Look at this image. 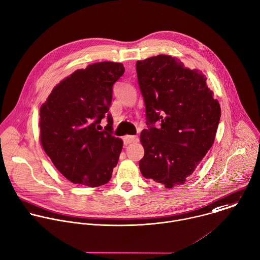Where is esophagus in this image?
Here are the masks:
<instances>
[{
	"instance_id": "obj_1",
	"label": "esophagus",
	"mask_w": 260,
	"mask_h": 260,
	"mask_svg": "<svg viewBox=\"0 0 260 260\" xmlns=\"http://www.w3.org/2000/svg\"><path fill=\"white\" fill-rule=\"evenodd\" d=\"M136 142H138V137H136V136H125L123 138V143L125 145H129V144H133Z\"/></svg>"
}]
</instances>
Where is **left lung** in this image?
Segmentation results:
<instances>
[{
    "instance_id": "8db88e82",
    "label": "left lung",
    "mask_w": 260,
    "mask_h": 260,
    "mask_svg": "<svg viewBox=\"0 0 260 260\" xmlns=\"http://www.w3.org/2000/svg\"><path fill=\"white\" fill-rule=\"evenodd\" d=\"M137 74L148 125L141 134L140 170L166 188L183 184L214 144L219 101L202 71L171 55L138 60Z\"/></svg>"
}]
</instances>
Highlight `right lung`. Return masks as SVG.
I'll return each instance as SVG.
<instances>
[{
	"mask_svg": "<svg viewBox=\"0 0 260 260\" xmlns=\"http://www.w3.org/2000/svg\"><path fill=\"white\" fill-rule=\"evenodd\" d=\"M120 62L101 61L60 81L40 107V143L55 168L75 184L107 183L117 165L122 140L112 136L108 112L112 86L123 75ZM104 117V131L99 123Z\"/></svg>",
	"mask_w": 260,
	"mask_h": 260,
	"instance_id": "obj_1",
	"label": "right lung"
}]
</instances>
